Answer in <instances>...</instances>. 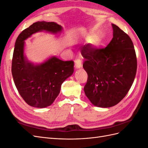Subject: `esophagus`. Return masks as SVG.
<instances>
[{
    "label": "esophagus",
    "instance_id": "obj_1",
    "mask_svg": "<svg viewBox=\"0 0 148 148\" xmlns=\"http://www.w3.org/2000/svg\"><path fill=\"white\" fill-rule=\"evenodd\" d=\"M75 67L77 69H80L82 66V65L81 64V62H80L78 60H76L75 61Z\"/></svg>",
    "mask_w": 148,
    "mask_h": 148
}]
</instances>
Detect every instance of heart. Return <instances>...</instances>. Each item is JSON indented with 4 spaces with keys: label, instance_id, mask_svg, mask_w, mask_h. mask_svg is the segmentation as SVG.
I'll list each match as a JSON object with an SVG mask.
<instances>
[{
    "label": "heart",
    "instance_id": "obj_1",
    "mask_svg": "<svg viewBox=\"0 0 148 148\" xmlns=\"http://www.w3.org/2000/svg\"><path fill=\"white\" fill-rule=\"evenodd\" d=\"M98 42H99V39H97L96 40V41H95V42H96V43H97Z\"/></svg>",
    "mask_w": 148,
    "mask_h": 148
}]
</instances>
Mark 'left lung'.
I'll use <instances>...</instances> for the list:
<instances>
[{"instance_id":"left-lung-1","label":"left lung","mask_w":148,"mask_h":148,"mask_svg":"<svg viewBox=\"0 0 148 148\" xmlns=\"http://www.w3.org/2000/svg\"><path fill=\"white\" fill-rule=\"evenodd\" d=\"M112 26L113 38L106 47L98 49L87 44L80 49L88 73L84 93L94 106L102 108L114 106L123 99L137 69L132 39L117 25Z\"/></svg>"}]
</instances>
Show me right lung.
Listing matches in <instances>:
<instances>
[{"label": "right lung", "instance_id": "right-lung-1", "mask_svg": "<svg viewBox=\"0 0 148 148\" xmlns=\"http://www.w3.org/2000/svg\"><path fill=\"white\" fill-rule=\"evenodd\" d=\"M62 29V26L55 22L37 21L22 31L16 40L12 73L20 96L31 106L44 108L52 104L59 95L62 83L73 74L74 62L63 61L53 56L35 64L25 55V41L38 32L57 34Z\"/></svg>", "mask_w": 148, "mask_h": 148}]
</instances>
